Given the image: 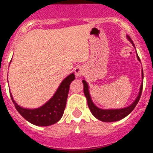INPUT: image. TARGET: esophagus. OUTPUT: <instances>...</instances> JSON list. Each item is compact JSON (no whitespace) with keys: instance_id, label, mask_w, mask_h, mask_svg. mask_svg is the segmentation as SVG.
Masks as SVG:
<instances>
[{"instance_id":"1","label":"esophagus","mask_w":153,"mask_h":153,"mask_svg":"<svg viewBox=\"0 0 153 153\" xmlns=\"http://www.w3.org/2000/svg\"><path fill=\"white\" fill-rule=\"evenodd\" d=\"M74 73L76 74L77 76H79L80 74V71H79V68H74Z\"/></svg>"}]
</instances>
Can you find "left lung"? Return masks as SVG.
Wrapping results in <instances>:
<instances>
[{"instance_id":"8db88e82","label":"left lung","mask_w":153,"mask_h":153,"mask_svg":"<svg viewBox=\"0 0 153 153\" xmlns=\"http://www.w3.org/2000/svg\"><path fill=\"white\" fill-rule=\"evenodd\" d=\"M74 79V75L73 74L65 78L60 83L54 95L45 104L36 109H26L19 105L14 101L13 95L9 91L11 99L16 110L30 123L37 126H51L57 123L62 117L66 106V99L69 92L70 84L71 83Z\"/></svg>"}]
</instances>
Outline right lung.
<instances>
[{"mask_svg": "<svg viewBox=\"0 0 153 153\" xmlns=\"http://www.w3.org/2000/svg\"><path fill=\"white\" fill-rule=\"evenodd\" d=\"M127 38H128L131 44L134 46V44L132 41V39H130V37L128 36ZM82 83H83L84 94H85L86 99H87L88 106L91 109V113L93 114V115L96 118H98V120H100L102 121H105V122H113V121H119V120H121V119L124 118L125 117L127 116L128 114H130L131 112L133 110V109L135 108L139 100H140L143 88V85H141L140 88V92H139V94L136 98V100L133 102V104L128 107L121 109H102L96 106L93 103L92 100H91L90 92H89L88 84L86 83V82L85 80H82Z\"/></svg>", "mask_w": 153, "mask_h": 153, "instance_id": "add662e5", "label": "right lung"}]
</instances>
